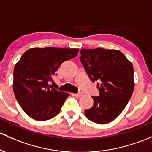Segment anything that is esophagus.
Segmentation results:
<instances>
[{"label": "esophagus", "mask_w": 152, "mask_h": 152, "mask_svg": "<svg viewBox=\"0 0 152 152\" xmlns=\"http://www.w3.org/2000/svg\"><path fill=\"white\" fill-rule=\"evenodd\" d=\"M74 95L76 96H77V97H80V96H83V93L81 92V91H79V92L77 93V94H74Z\"/></svg>", "instance_id": "obj_1"}]
</instances>
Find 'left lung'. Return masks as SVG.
Masks as SVG:
<instances>
[{
  "label": "left lung",
  "instance_id": "left-lung-1",
  "mask_svg": "<svg viewBox=\"0 0 152 152\" xmlns=\"http://www.w3.org/2000/svg\"><path fill=\"white\" fill-rule=\"evenodd\" d=\"M80 61L91 81L97 82L99 96H91L94 104L85 110L86 118L105 124L122 113L134 89L132 63L121 51L103 48L81 49Z\"/></svg>",
  "mask_w": 152,
  "mask_h": 152
}]
</instances>
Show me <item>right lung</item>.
<instances>
[{
	"label": "right lung",
	"instance_id": "right-lung-1",
	"mask_svg": "<svg viewBox=\"0 0 152 152\" xmlns=\"http://www.w3.org/2000/svg\"><path fill=\"white\" fill-rule=\"evenodd\" d=\"M79 49L31 48L15 65L13 89L16 100L30 118L50 120L61 111L68 93L53 87V76L65 61L75 58Z\"/></svg>",
	"mask_w": 152,
	"mask_h": 152
}]
</instances>
